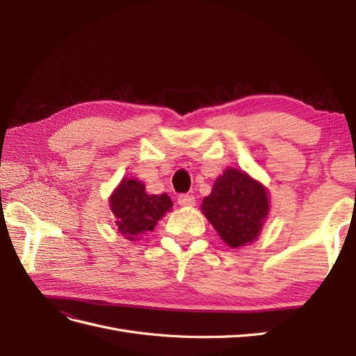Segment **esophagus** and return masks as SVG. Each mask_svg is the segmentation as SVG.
Here are the masks:
<instances>
[{"label":"esophagus","instance_id":"1","mask_svg":"<svg viewBox=\"0 0 356 356\" xmlns=\"http://www.w3.org/2000/svg\"><path fill=\"white\" fill-rule=\"evenodd\" d=\"M178 203L181 204V207H195L196 199H195V196H191V195H181L178 197Z\"/></svg>","mask_w":356,"mask_h":356}]
</instances>
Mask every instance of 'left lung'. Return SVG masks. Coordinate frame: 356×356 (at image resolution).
I'll return each mask as SVG.
<instances>
[{
	"label": "left lung",
	"instance_id": "left-lung-1",
	"mask_svg": "<svg viewBox=\"0 0 356 356\" xmlns=\"http://www.w3.org/2000/svg\"><path fill=\"white\" fill-rule=\"evenodd\" d=\"M202 213L230 248L254 243L270 211L268 190L245 170L227 168L202 200Z\"/></svg>",
	"mask_w": 356,
	"mask_h": 356
}]
</instances>
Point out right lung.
I'll return each mask as SVG.
<instances>
[{
    "label": "right lung",
    "mask_w": 356,
    "mask_h": 356,
    "mask_svg": "<svg viewBox=\"0 0 356 356\" xmlns=\"http://www.w3.org/2000/svg\"><path fill=\"white\" fill-rule=\"evenodd\" d=\"M172 204L166 193L148 195L144 182L134 177H124L110 196L117 230L127 241H138L147 232H153L157 221L172 209Z\"/></svg>",
    "instance_id": "1"
}]
</instances>
